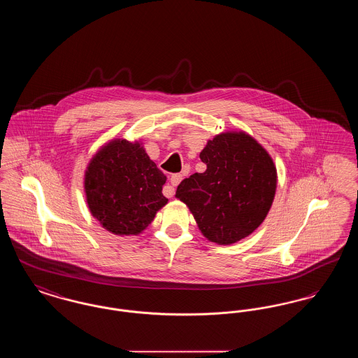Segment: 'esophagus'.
<instances>
[{
	"instance_id": "1",
	"label": "esophagus",
	"mask_w": 358,
	"mask_h": 358,
	"mask_svg": "<svg viewBox=\"0 0 358 358\" xmlns=\"http://www.w3.org/2000/svg\"><path fill=\"white\" fill-rule=\"evenodd\" d=\"M182 180V174L176 173L171 177V187H165V196L166 197H171L174 194V187H177Z\"/></svg>"
}]
</instances>
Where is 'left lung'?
I'll return each mask as SVG.
<instances>
[{"label":"left lung","instance_id":"left-lung-1","mask_svg":"<svg viewBox=\"0 0 358 358\" xmlns=\"http://www.w3.org/2000/svg\"><path fill=\"white\" fill-rule=\"evenodd\" d=\"M204 173L181 181L176 197L187 205L205 238L234 244L266 219L276 190L273 158L252 136L222 133L200 153Z\"/></svg>","mask_w":358,"mask_h":358}]
</instances>
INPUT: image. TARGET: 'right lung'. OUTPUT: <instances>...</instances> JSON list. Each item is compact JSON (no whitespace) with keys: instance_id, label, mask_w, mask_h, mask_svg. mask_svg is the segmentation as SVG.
<instances>
[{"instance_id":"obj_1","label":"right lung","mask_w":358,"mask_h":358,"mask_svg":"<svg viewBox=\"0 0 358 358\" xmlns=\"http://www.w3.org/2000/svg\"><path fill=\"white\" fill-rule=\"evenodd\" d=\"M166 176L143 148L114 139L94 155L85 171L87 204L103 228L115 235H138L168 203Z\"/></svg>"}]
</instances>
